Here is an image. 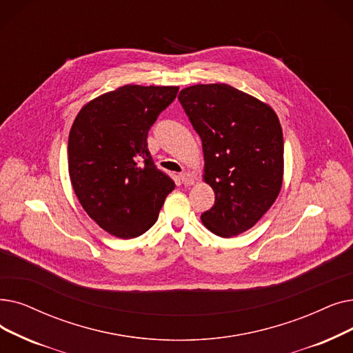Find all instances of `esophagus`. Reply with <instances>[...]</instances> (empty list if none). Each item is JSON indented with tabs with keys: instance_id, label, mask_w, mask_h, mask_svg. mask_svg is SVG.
I'll list each match as a JSON object with an SVG mask.
<instances>
[{
	"instance_id": "obj_1",
	"label": "esophagus",
	"mask_w": 353,
	"mask_h": 353,
	"mask_svg": "<svg viewBox=\"0 0 353 353\" xmlns=\"http://www.w3.org/2000/svg\"><path fill=\"white\" fill-rule=\"evenodd\" d=\"M180 180H181V183H183V185H185V186H190V185H193V183H194L196 177H194L192 173L185 172V173L180 174Z\"/></svg>"
}]
</instances>
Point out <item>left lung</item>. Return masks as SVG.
I'll list each match as a JSON object with an SVG mask.
<instances>
[{
  "instance_id": "1",
  "label": "left lung",
  "mask_w": 353,
  "mask_h": 353,
  "mask_svg": "<svg viewBox=\"0 0 353 353\" xmlns=\"http://www.w3.org/2000/svg\"><path fill=\"white\" fill-rule=\"evenodd\" d=\"M179 101L202 140L205 181L214 192L202 222L231 238L252 228L283 185L284 141L280 121L264 102L226 83L194 85Z\"/></svg>"
}]
</instances>
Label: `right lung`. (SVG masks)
<instances>
[{
    "label": "right lung",
    "instance_id": "right-lung-1",
    "mask_svg": "<svg viewBox=\"0 0 353 353\" xmlns=\"http://www.w3.org/2000/svg\"><path fill=\"white\" fill-rule=\"evenodd\" d=\"M177 92V86H121L86 103L73 122L68 144L73 190L114 236L147 232L176 188L152 161L147 137Z\"/></svg>",
    "mask_w": 353,
    "mask_h": 353
}]
</instances>
